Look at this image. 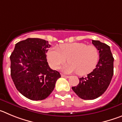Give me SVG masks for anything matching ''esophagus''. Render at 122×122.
<instances>
[{
    "label": "esophagus",
    "instance_id": "esophagus-1",
    "mask_svg": "<svg viewBox=\"0 0 122 122\" xmlns=\"http://www.w3.org/2000/svg\"><path fill=\"white\" fill-rule=\"evenodd\" d=\"M61 76L64 78H70L69 76H67V75H65L64 74H61Z\"/></svg>",
    "mask_w": 122,
    "mask_h": 122
}]
</instances>
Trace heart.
Masks as SVG:
<instances>
[{
  "mask_svg": "<svg viewBox=\"0 0 122 122\" xmlns=\"http://www.w3.org/2000/svg\"><path fill=\"white\" fill-rule=\"evenodd\" d=\"M47 57L53 69H58L67 59L69 63L62 67V71L67 73L76 72L82 75L95 69L99 59V52L93 45L72 42L61 44L58 48H51L47 51Z\"/></svg>",
  "mask_w": 122,
  "mask_h": 122,
  "instance_id": "obj_1",
  "label": "heart"
}]
</instances>
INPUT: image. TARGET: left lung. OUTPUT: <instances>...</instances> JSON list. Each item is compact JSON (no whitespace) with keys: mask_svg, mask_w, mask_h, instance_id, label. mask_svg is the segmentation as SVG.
<instances>
[{"mask_svg":"<svg viewBox=\"0 0 122 122\" xmlns=\"http://www.w3.org/2000/svg\"><path fill=\"white\" fill-rule=\"evenodd\" d=\"M99 51V61L96 67L86 77L79 78L80 82L72 89L84 100H94L105 92L109 86L114 73V58L110 47L99 41H92Z\"/></svg>","mask_w":122,"mask_h":122,"instance_id":"obj_1","label":"left lung"}]
</instances>
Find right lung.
<instances>
[{
    "label": "right lung",
    "instance_id": "right-lung-1",
    "mask_svg": "<svg viewBox=\"0 0 122 122\" xmlns=\"http://www.w3.org/2000/svg\"><path fill=\"white\" fill-rule=\"evenodd\" d=\"M47 41L28 38L17 42L10 56L11 76L17 91L31 100H42L49 96L61 77L50 69L46 53Z\"/></svg>",
    "mask_w": 122,
    "mask_h": 122
}]
</instances>
